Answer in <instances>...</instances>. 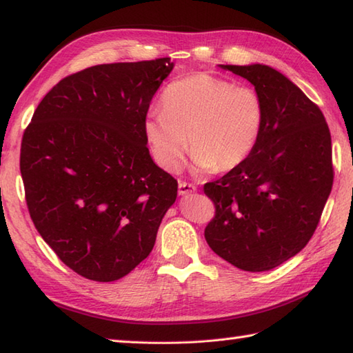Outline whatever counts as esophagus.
Here are the masks:
<instances>
[{
    "mask_svg": "<svg viewBox=\"0 0 353 353\" xmlns=\"http://www.w3.org/2000/svg\"><path fill=\"white\" fill-rule=\"evenodd\" d=\"M196 190H197V186L192 183H186V182L179 183V196H186V194H191Z\"/></svg>",
    "mask_w": 353,
    "mask_h": 353,
    "instance_id": "1",
    "label": "esophagus"
}]
</instances>
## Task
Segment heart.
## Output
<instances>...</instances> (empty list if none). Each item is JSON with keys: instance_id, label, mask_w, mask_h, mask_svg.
Here are the masks:
<instances>
[{"instance_id": "obj_1", "label": "heart", "mask_w": 353, "mask_h": 353, "mask_svg": "<svg viewBox=\"0 0 353 353\" xmlns=\"http://www.w3.org/2000/svg\"><path fill=\"white\" fill-rule=\"evenodd\" d=\"M162 110H150L144 133L161 168L174 172L192 153L196 172L228 171L241 165L256 147L265 121L261 95L249 86L209 74H192L170 83Z\"/></svg>"}]
</instances>
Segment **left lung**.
<instances>
[{
	"instance_id": "left-lung-1",
	"label": "left lung",
	"mask_w": 353,
	"mask_h": 353,
	"mask_svg": "<svg viewBox=\"0 0 353 353\" xmlns=\"http://www.w3.org/2000/svg\"><path fill=\"white\" fill-rule=\"evenodd\" d=\"M249 80L265 109L256 147L205 185L215 216L209 247L244 272H267L308 244L334 182L326 119L302 89L268 65H220Z\"/></svg>"
}]
</instances>
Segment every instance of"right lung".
Segmentation results:
<instances>
[{"label": "right lung", "mask_w": 353, "mask_h": 353, "mask_svg": "<svg viewBox=\"0 0 353 353\" xmlns=\"http://www.w3.org/2000/svg\"><path fill=\"white\" fill-rule=\"evenodd\" d=\"M172 68L163 57L72 74L43 97L22 137L34 228L86 279L129 274L176 201L177 181L154 163L144 133L150 101Z\"/></svg>", "instance_id": "right-lung-1"}]
</instances>
